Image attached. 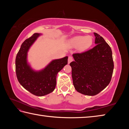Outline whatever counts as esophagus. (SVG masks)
Here are the masks:
<instances>
[{"label": "esophagus", "mask_w": 129, "mask_h": 129, "mask_svg": "<svg viewBox=\"0 0 129 129\" xmlns=\"http://www.w3.org/2000/svg\"><path fill=\"white\" fill-rule=\"evenodd\" d=\"M73 57L72 56H69V57H68V64H69L70 62H71L72 61H73Z\"/></svg>", "instance_id": "obj_1"}]
</instances>
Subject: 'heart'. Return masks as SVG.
<instances>
[{
    "mask_svg": "<svg viewBox=\"0 0 129 129\" xmlns=\"http://www.w3.org/2000/svg\"><path fill=\"white\" fill-rule=\"evenodd\" d=\"M93 43L92 37L90 36H76L69 41V46L78 47L80 51H85L90 47Z\"/></svg>",
    "mask_w": 129,
    "mask_h": 129,
    "instance_id": "1",
    "label": "heart"
}]
</instances>
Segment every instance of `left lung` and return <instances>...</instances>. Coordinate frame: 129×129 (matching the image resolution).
Segmentation results:
<instances>
[{
  "label": "left lung",
  "mask_w": 129,
  "mask_h": 129,
  "mask_svg": "<svg viewBox=\"0 0 129 129\" xmlns=\"http://www.w3.org/2000/svg\"><path fill=\"white\" fill-rule=\"evenodd\" d=\"M94 34L95 46L73 53L75 61L70 63L75 88L86 95H95L104 90L110 82L114 69L111 48L102 36Z\"/></svg>",
  "instance_id": "left-lung-1"
}]
</instances>
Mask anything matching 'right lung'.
Masks as SVG:
<instances>
[{
    "mask_svg": "<svg viewBox=\"0 0 129 129\" xmlns=\"http://www.w3.org/2000/svg\"><path fill=\"white\" fill-rule=\"evenodd\" d=\"M40 35V34H34L22 43L16 57L15 68L21 85L30 93L41 97L54 90L57 74L68 64V57L52 61L41 71H34L27 63V52Z\"/></svg>",
    "mask_w": 129,
    "mask_h": 129,
    "instance_id": "right-lung-1",
    "label": "right lung"
}]
</instances>
